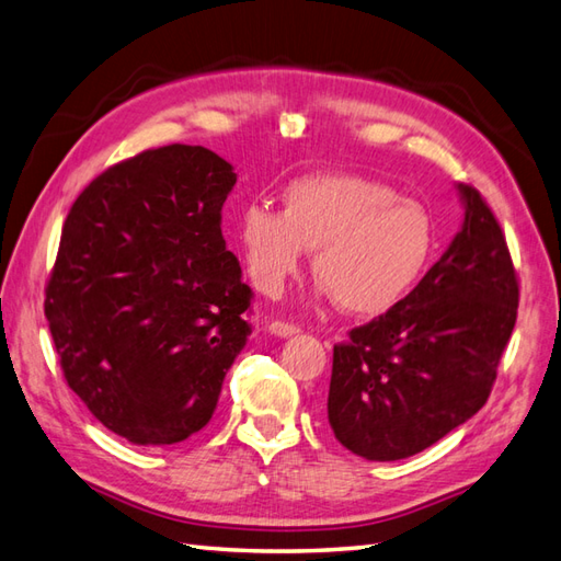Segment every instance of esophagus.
<instances>
[{
	"instance_id": "34e87169",
	"label": "esophagus",
	"mask_w": 561,
	"mask_h": 561,
	"mask_svg": "<svg viewBox=\"0 0 561 561\" xmlns=\"http://www.w3.org/2000/svg\"><path fill=\"white\" fill-rule=\"evenodd\" d=\"M268 331L273 335H278V339H290V335L300 333V327H295V323H288V321H271Z\"/></svg>"
}]
</instances>
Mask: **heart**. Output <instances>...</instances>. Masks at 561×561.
I'll return each mask as SVG.
<instances>
[{"instance_id": "obj_1", "label": "heart", "mask_w": 561, "mask_h": 561, "mask_svg": "<svg viewBox=\"0 0 561 561\" xmlns=\"http://www.w3.org/2000/svg\"><path fill=\"white\" fill-rule=\"evenodd\" d=\"M249 278L278 295L307 252L314 254L321 293L351 314L375 317L410 293L427 268L434 226L427 208L393 186L359 175L295 180L283 210L249 204L238 220Z\"/></svg>"}]
</instances>
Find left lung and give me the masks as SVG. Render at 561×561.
<instances>
[{
	"mask_svg": "<svg viewBox=\"0 0 561 561\" xmlns=\"http://www.w3.org/2000/svg\"><path fill=\"white\" fill-rule=\"evenodd\" d=\"M463 226L389 312L333 345L329 422L367 460L425 451L488 403L512 339L518 280L504 232L470 184Z\"/></svg>",
	"mask_w": 561,
	"mask_h": 561,
	"instance_id": "obj_1",
	"label": "left lung"
}]
</instances>
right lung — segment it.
I'll list each match as a JSON object with an SVG mask.
<instances>
[{"label": "right lung", "mask_w": 561, "mask_h": 561, "mask_svg": "<svg viewBox=\"0 0 561 561\" xmlns=\"http://www.w3.org/2000/svg\"><path fill=\"white\" fill-rule=\"evenodd\" d=\"M238 175L172 144L107 168L73 202L45 288L69 389L139 446L208 425L247 343L252 288L220 230Z\"/></svg>", "instance_id": "1"}]
</instances>
